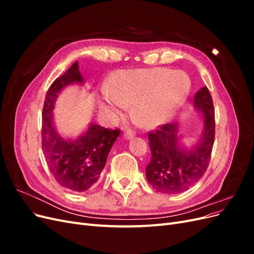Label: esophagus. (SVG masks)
<instances>
[{"mask_svg": "<svg viewBox=\"0 0 254 254\" xmlns=\"http://www.w3.org/2000/svg\"><path fill=\"white\" fill-rule=\"evenodd\" d=\"M123 136H124L125 139H127V140H130L134 136V132L131 131V130H127V131H125V133L123 134Z\"/></svg>", "mask_w": 254, "mask_h": 254, "instance_id": "1", "label": "esophagus"}]
</instances>
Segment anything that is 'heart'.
Masks as SVG:
<instances>
[{
	"mask_svg": "<svg viewBox=\"0 0 254 254\" xmlns=\"http://www.w3.org/2000/svg\"><path fill=\"white\" fill-rule=\"evenodd\" d=\"M190 89L189 76L168 67L123 70L102 89L101 109L114 122L124 117L133 103V117L145 128L164 124L186 101Z\"/></svg>",
	"mask_w": 254,
	"mask_h": 254,
	"instance_id": "b5f03b06",
	"label": "heart"
}]
</instances>
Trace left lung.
Instances as JSON below:
<instances>
[{"label":"left lung","mask_w":254,"mask_h":254,"mask_svg":"<svg viewBox=\"0 0 254 254\" xmlns=\"http://www.w3.org/2000/svg\"><path fill=\"white\" fill-rule=\"evenodd\" d=\"M194 107L201 112L202 133L199 141L187 147L181 142L179 123L161 126L149 132L151 160L146 167L150 186L163 194H179L201 179L211 160L215 137V112L210 91L201 88L194 96Z\"/></svg>","instance_id":"obj_1"}]
</instances>
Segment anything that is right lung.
Listing matches in <instances>:
<instances>
[{"mask_svg":"<svg viewBox=\"0 0 254 254\" xmlns=\"http://www.w3.org/2000/svg\"><path fill=\"white\" fill-rule=\"evenodd\" d=\"M74 83H84L77 61L55 79L45 95L42 149L50 171L60 186L72 191H84L99 179L120 130H110L92 123L76 134L58 131L53 113L56 99L61 91Z\"/></svg>","mask_w":254,"mask_h":254,"instance_id":"1","label":"right lung"}]
</instances>
